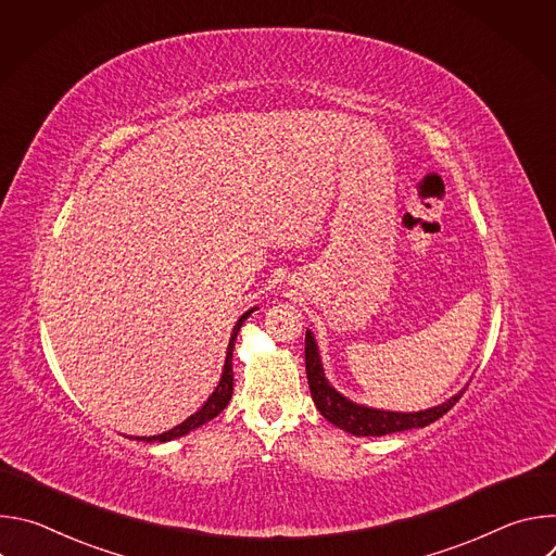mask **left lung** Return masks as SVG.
Here are the masks:
<instances>
[{
  "label": "left lung",
  "mask_w": 556,
  "mask_h": 556,
  "mask_svg": "<svg viewBox=\"0 0 556 556\" xmlns=\"http://www.w3.org/2000/svg\"><path fill=\"white\" fill-rule=\"evenodd\" d=\"M305 374H307V384H309V393L316 409L324 414L326 420H330L332 425L354 435H387L395 431L427 427L438 418H442L464 393L459 391L440 407L416 412V414H393V412H378V409L354 405L328 384L321 361H319V352H316V343L309 332H305Z\"/></svg>",
  "instance_id": "left-lung-1"
}]
</instances>
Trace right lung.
Returning a JSON list of instances; mask_svg holds the SVG:
<instances>
[{"instance_id": "obj_1", "label": "right lung", "mask_w": 556, "mask_h": 556, "mask_svg": "<svg viewBox=\"0 0 556 556\" xmlns=\"http://www.w3.org/2000/svg\"><path fill=\"white\" fill-rule=\"evenodd\" d=\"M251 312H255V307L249 309L247 314H242L240 321H237L235 328H232L230 343H228V352H226V363H224V374H222V378H219L217 389L211 393V399L204 403V407H202L200 412H195L191 418H187L182 425H178V427H174L172 431H167V433L151 435V438H136V440H142V442H169V440H174V438L187 435L189 431L202 427L204 422L213 420L217 414H222V412L226 409V405H228V401H230V395H232V348H235V339H237V332H240L242 324L251 316Z\"/></svg>"}]
</instances>
